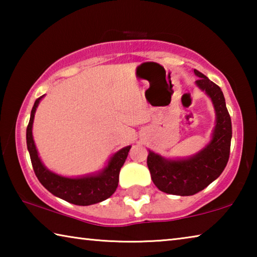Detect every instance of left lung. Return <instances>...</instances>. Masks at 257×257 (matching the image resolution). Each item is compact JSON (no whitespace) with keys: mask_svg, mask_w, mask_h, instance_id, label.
Listing matches in <instances>:
<instances>
[{"mask_svg":"<svg viewBox=\"0 0 257 257\" xmlns=\"http://www.w3.org/2000/svg\"><path fill=\"white\" fill-rule=\"evenodd\" d=\"M194 72L198 77L197 86L205 90L215 107L216 124L211 143L188 160H164L153 152L147 156V167L154 185L163 193L178 196L197 194L214 181L228 163L231 145V119L222 90L202 72Z\"/></svg>","mask_w":257,"mask_h":257,"instance_id":"1","label":"left lung"}]
</instances>
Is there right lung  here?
Wrapping results in <instances>:
<instances>
[{"label": "right lung", "instance_id": "1", "mask_svg": "<svg viewBox=\"0 0 257 257\" xmlns=\"http://www.w3.org/2000/svg\"><path fill=\"white\" fill-rule=\"evenodd\" d=\"M42 97L43 96L35 101L27 125V134H26L30 160H32L33 169L37 179L54 196H58L75 205H92L110 197L118 187L120 169L127 159L128 152L132 146H127L116 152L111 158L104 171L97 176L71 179V178L61 177L49 171L38 158L32 132L35 111Z\"/></svg>", "mask_w": 257, "mask_h": 257}]
</instances>
